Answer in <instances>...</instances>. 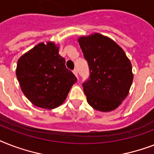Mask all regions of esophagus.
Returning <instances> with one entry per match:
<instances>
[{
    "label": "esophagus",
    "instance_id": "1",
    "mask_svg": "<svg viewBox=\"0 0 154 154\" xmlns=\"http://www.w3.org/2000/svg\"><path fill=\"white\" fill-rule=\"evenodd\" d=\"M72 72H73V74L75 75V76H76V77H77V76H78V72H77V69H73V71H72Z\"/></svg>",
    "mask_w": 154,
    "mask_h": 154
}]
</instances>
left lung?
Here are the masks:
<instances>
[{"label":"left lung","instance_id":"1","mask_svg":"<svg viewBox=\"0 0 154 154\" xmlns=\"http://www.w3.org/2000/svg\"><path fill=\"white\" fill-rule=\"evenodd\" d=\"M90 75L83 89L90 106L101 112L116 109L129 94L134 74L124 50L111 38L95 32L78 38Z\"/></svg>","mask_w":154,"mask_h":154}]
</instances>
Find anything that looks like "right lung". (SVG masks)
Wrapping results in <instances>:
<instances>
[{
    "label": "right lung",
    "mask_w": 154,
    "mask_h": 154,
    "mask_svg": "<svg viewBox=\"0 0 154 154\" xmlns=\"http://www.w3.org/2000/svg\"><path fill=\"white\" fill-rule=\"evenodd\" d=\"M16 75L25 96L37 107L52 109L62 105L77 77L65 67L59 46L39 43L18 59Z\"/></svg>",
    "instance_id": "right-lung-1"
}]
</instances>
